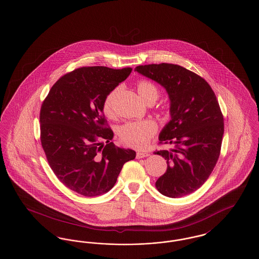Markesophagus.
Instances as JSON below:
<instances>
[{
    "mask_svg": "<svg viewBox=\"0 0 259 259\" xmlns=\"http://www.w3.org/2000/svg\"><path fill=\"white\" fill-rule=\"evenodd\" d=\"M149 155H150V154H149L148 152H144V151H138V152H137V158H138V159L145 158V157H147V156Z\"/></svg>",
    "mask_w": 259,
    "mask_h": 259,
    "instance_id": "esophagus-1",
    "label": "esophagus"
}]
</instances>
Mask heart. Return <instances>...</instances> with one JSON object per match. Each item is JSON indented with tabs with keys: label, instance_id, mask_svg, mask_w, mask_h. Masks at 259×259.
<instances>
[{
	"label": "heart",
	"instance_id": "1",
	"mask_svg": "<svg viewBox=\"0 0 259 259\" xmlns=\"http://www.w3.org/2000/svg\"><path fill=\"white\" fill-rule=\"evenodd\" d=\"M118 88L109 93L103 103L104 114L109 117L114 115V102ZM137 92L146 103L155 102L159 97V90L154 83L148 80H142L137 83ZM157 131V125L150 119L130 121L122 125L118 130L119 141L126 145L137 149L145 148Z\"/></svg>",
	"mask_w": 259,
	"mask_h": 259
}]
</instances>
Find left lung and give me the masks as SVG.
Here are the masks:
<instances>
[{
  "label": "left lung",
  "instance_id": "left-lung-1",
  "mask_svg": "<svg viewBox=\"0 0 259 259\" xmlns=\"http://www.w3.org/2000/svg\"><path fill=\"white\" fill-rule=\"evenodd\" d=\"M135 71L160 83L170 102L159 141L175 147L155 152L167 164L156 188L172 198L190 195L206 181L221 152L224 116L217 97L203 78L177 64L139 65Z\"/></svg>",
  "mask_w": 259,
  "mask_h": 259
}]
</instances>
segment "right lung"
<instances>
[{
  "label": "right lung",
  "mask_w": 259,
  "mask_h": 259,
  "mask_svg": "<svg viewBox=\"0 0 259 259\" xmlns=\"http://www.w3.org/2000/svg\"><path fill=\"white\" fill-rule=\"evenodd\" d=\"M131 71L77 68L60 78L42 103L40 141L48 163L64 186L84 197L109 192L136 157L134 150L114 145L103 114L106 96Z\"/></svg>",
  "instance_id": "right-lung-1"
}]
</instances>
